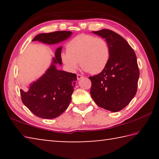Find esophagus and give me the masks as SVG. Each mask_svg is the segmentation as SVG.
<instances>
[{"label":"esophagus","instance_id":"esophagus-1","mask_svg":"<svg viewBox=\"0 0 159 159\" xmlns=\"http://www.w3.org/2000/svg\"><path fill=\"white\" fill-rule=\"evenodd\" d=\"M83 76H82L81 74H77V79H78V80H80L81 79H83Z\"/></svg>","mask_w":159,"mask_h":159}]
</instances>
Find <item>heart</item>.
<instances>
[{"label": "heart", "mask_w": 159, "mask_h": 159, "mask_svg": "<svg viewBox=\"0 0 159 159\" xmlns=\"http://www.w3.org/2000/svg\"><path fill=\"white\" fill-rule=\"evenodd\" d=\"M66 52L61 54V58L69 70L75 71L80 61V66L93 74L103 71L110 57L105 40L85 34L78 35L67 43Z\"/></svg>", "instance_id": "obj_1"}]
</instances>
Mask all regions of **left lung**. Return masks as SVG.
<instances>
[{
	"mask_svg": "<svg viewBox=\"0 0 159 159\" xmlns=\"http://www.w3.org/2000/svg\"><path fill=\"white\" fill-rule=\"evenodd\" d=\"M93 33L105 39L110 57L103 71L90 76V95L97 105L117 112L128 105L138 89L139 71L136 55L128 43L109 29Z\"/></svg>",
	"mask_w": 159,
	"mask_h": 159,
	"instance_id": "left-lung-1",
	"label": "left lung"
}]
</instances>
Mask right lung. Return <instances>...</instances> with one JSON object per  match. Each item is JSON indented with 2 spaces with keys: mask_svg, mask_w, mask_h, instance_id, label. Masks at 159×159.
<instances>
[{
  "mask_svg": "<svg viewBox=\"0 0 159 159\" xmlns=\"http://www.w3.org/2000/svg\"><path fill=\"white\" fill-rule=\"evenodd\" d=\"M71 34L66 31L41 34L32 41L55 44L68 39ZM61 47L57 48L52 65L41 79L32 83L28 92L20 90L23 104L40 118L57 117L65 111L71 102L76 75L56 69L55 64H61Z\"/></svg>",
  "mask_w": 159,
  "mask_h": 159,
  "instance_id": "1",
  "label": "right lung"
}]
</instances>
